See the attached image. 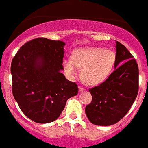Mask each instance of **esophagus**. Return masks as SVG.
<instances>
[{
  "label": "esophagus",
  "instance_id": "obj_1",
  "mask_svg": "<svg viewBox=\"0 0 148 148\" xmlns=\"http://www.w3.org/2000/svg\"><path fill=\"white\" fill-rule=\"evenodd\" d=\"M85 90V89L84 88H82V87H79V92H83V91H84Z\"/></svg>",
  "mask_w": 148,
  "mask_h": 148
}]
</instances>
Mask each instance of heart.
<instances>
[{
    "mask_svg": "<svg viewBox=\"0 0 148 148\" xmlns=\"http://www.w3.org/2000/svg\"><path fill=\"white\" fill-rule=\"evenodd\" d=\"M116 63V53L102 47H82L74 51L73 58H66L63 67L71 77L82 68L81 80L88 85H97L110 77Z\"/></svg>",
    "mask_w": 148,
    "mask_h": 148,
    "instance_id": "b5f03b06",
    "label": "heart"
}]
</instances>
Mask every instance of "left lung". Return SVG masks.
<instances>
[{
  "mask_svg": "<svg viewBox=\"0 0 148 148\" xmlns=\"http://www.w3.org/2000/svg\"><path fill=\"white\" fill-rule=\"evenodd\" d=\"M138 64L126 47L116 41L114 71L104 82L89 90L92 101L85 113L92 124L109 126L128 112L138 93Z\"/></svg>",
  "mask_w": 148,
  "mask_h": 148,
  "instance_id": "obj_1",
  "label": "left lung"
}]
</instances>
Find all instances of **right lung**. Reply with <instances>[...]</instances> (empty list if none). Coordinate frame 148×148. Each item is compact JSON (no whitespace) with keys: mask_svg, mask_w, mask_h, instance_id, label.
Masks as SVG:
<instances>
[{"mask_svg":"<svg viewBox=\"0 0 148 148\" xmlns=\"http://www.w3.org/2000/svg\"><path fill=\"white\" fill-rule=\"evenodd\" d=\"M65 43L38 38L24 44L13 58L12 92L21 110L33 121L58 119L77 84L61 73Z\"/></svg>","mask_w":148,"mask_h":148,"instance_id":"add662e5","label":"right lung"}]
</instances>
